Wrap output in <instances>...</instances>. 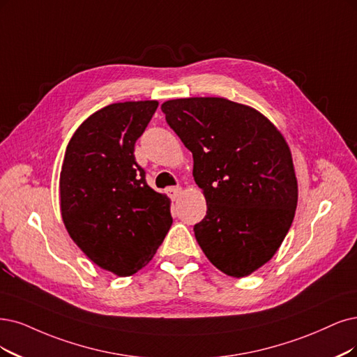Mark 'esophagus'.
Returning a JSON list of instances; mask_svg holds the SVG:
<instances>
[{"instance_id": "esophagus-1", "label": "esophagus", "mask_w": 357, "mask_h": 357, "mask_svg": "<svg viewBox=\"0 0 357 357\" xmlns=\"http://www.w3.org/2000/svg\"><path fill=\"white\" fill-rule=\"evenodd\" d=\"M167 194H169V197H170L172 200H178L179 195L182 194V188H179V187H176V188L170 187V188H167Z\"/></svg>"}]
</instances>
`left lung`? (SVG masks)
I'll return each instance as SVG.
<instances>
[{"mask_svg":"<svg viewBox=\"0 0 357 357\" xmlns=\"http://www.w3.org/2000/svg\"><path fill=\"white\" fill-rule=\"evenodd\" d=\"M162 112L192 153V176L206 197L197 243L223 273H253L280 248L296 213L297 178L285 138L268 117L227 98L169 100Z\"/></svg>","mask_w":357,"mask_h":357,"instance_id":"1","label":"left lung"}]
</instances>
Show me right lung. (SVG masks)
Masks as SVG:
<instances>
[{
	"label": "right lung",
	"mask_w": 357,
	"mask_h": 357,
	"mask_svg": "<svg viewBox=\"0 0 357 357\" xmlns=\"http://www.w3.org/2000/svg\"><path fill=\"white\" fill-rule=\"evenodd\" d=\"M157 101L105 105L76 129L60 172L61 218L101 269L129 276L155 255L172 225L170 200L145 182L135 142Z\"/></svg>",
	"instance_id": "obj_1"
}]
</instances>
